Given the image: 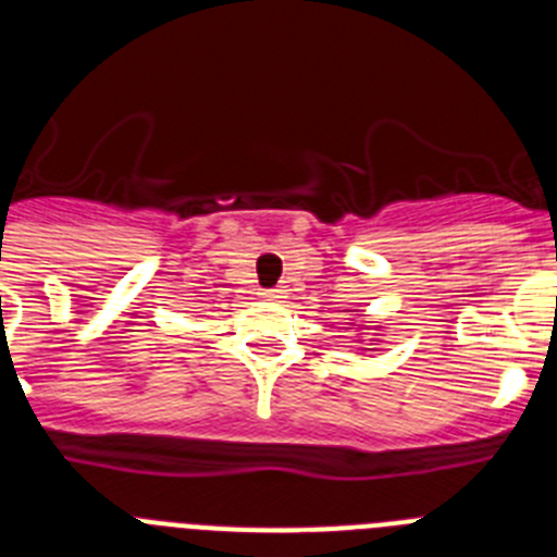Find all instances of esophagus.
Wrapping results in <instances>:
<instances>
[{"instance_id": "34e87169", "label": "esophagus", "mask_w": 557, "mask_h": 557, "mask_svg": "<svg viewBox=\"0 0 557 557\" xmlns=\"http://www.w3.org/2000/svg\"><path fill=\"white\" fill-rule=\"evenodd\" d=\"M262 298H264V301H282L284 295H282V289H264Z\"/></svg>"}]
</instances>
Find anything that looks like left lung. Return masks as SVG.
<instances>
[{"mask_svg": "<svg viewBox=\"0 0 557 557\" xmlns=\"http://www.w3.org/2000/svg\"><path fill=\"white\" fill-rule=\"evenodd\" d=\"M348 312L354 314V312H357V309H348ZM362 323H366V321H362ZM362 323H359V326H362ZM351 326H357V321H351ZM382 329H385V326H373L371 343H368L366 348H359V354H371V351H373L371 346H379V343H382V337H379V332H382ZM359 334H366V332H359ZM359 343H362V339H359Z\"/></svg>", "mask_w": 557, "mask_h": 557, "instance_id": "obj_1", "label": "left lung"}]
</instances>
